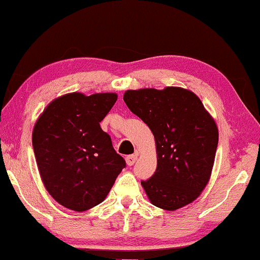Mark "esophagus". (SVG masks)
Listing matches in <instances>:
<instances>
[{
    "label": "esophagus",
    "mask_w": 260,
    "mask_h": 260,
    "mask_svg": "<svg viewBox=\"0 0 260 260\" xmlns=\"http://www.w3.org/2000/svg\"><path fill=\"white\" fill-rule=\"evenodd\" d=\"M137 159H138V154H131V155L125 156V161H127V164L129 165V167H132V165L135 164Z\"/></svg>",
    "instance_id": "esophagus-1"
}]
</instances>
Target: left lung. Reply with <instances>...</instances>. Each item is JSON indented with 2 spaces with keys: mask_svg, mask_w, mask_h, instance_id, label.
<instances>
[{
  "mask_svg": "<svg viewBox=\"0 0 260 260\" xmlns=\"http://www.w3.org/2000/svg\"><path fill=\"white\" fill-rule=\"evenodd\" d=\"M123 100L153 132L158 164L142 180L150 202L175 211L198 199L209 182L218 129L201 100L181 87L125 91Z\"/></svg>",
  "mask_w": 260,
  "mask_h": 260,
  "instance_id": "obj_1",
  "label": "left lung"
}]
</instances>
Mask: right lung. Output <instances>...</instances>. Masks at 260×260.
<instances>
[{"label": "right lung", "mask_w": 260, "mask_h": 260, "mask_svg": "<svg viewBox=\"0 0 260 260\" xmlns=\"http://www.w3.org/2000/svg\"><path fill=\"white\" fill-rule=\"evenodd\" d=\"M117 101L116 93H68L39 117L32 142L43 184L67 209L86 211L101 204L125 161L100 127Z\"/></svg>", "instance_id": "add662e5"}]
</instances>
